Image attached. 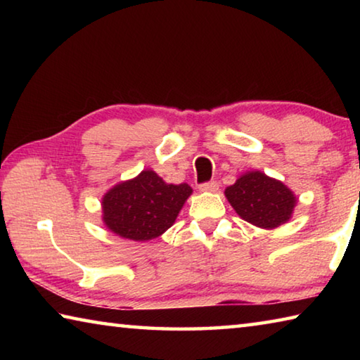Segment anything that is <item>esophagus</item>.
<instances>
[{"mask_svg": "<svg viewBox=\"0 0 360 360\" xmlns=\"http://www.w3.org/2000/svg\"><path fill=\"white\" fill-rule=\"evenodd\" d=\"M219 184L216 181H211V182H205V184L200 186V191L202 192H217Z\"/></svg>", "mask_w": 360, "mask_h": 360, "instance_id": "1", "label": "esophagus"}]
</instances>
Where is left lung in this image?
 I'll return each mask as SVG.
<instances>
[{
    "label": "left lung",
    "mask_w": 360,
    "mask_h": 360,
    "mask_svg": "<svg viewBox=\"0 0 360 360\" xmlns=\"http://www.w3.org/2000/svg\"><path fill=\"white\" fill-rule=\"evenodd\" d=\"M224 193L236 214L265 230L289 222L297 205L295 193L283 181L270 178L259 169L243 173Z\"/></svg>",
    "instance_id": "1"
}]
</instances>
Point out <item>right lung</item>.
Instances as JSON below:
<instances>
[{"instance_id": "1", "label": "right lung", "mask_w": 360, "mask_h": 360, "mask_svg": "<svg viewBox=\"0 0 360 360\" xmlns=\"http://www.w3.org/2000/svg\"><path fill=\"white\" fill-rule=\"evenodd\" d=\"M192 187L169 184L154 169L120 181L101 198V221L114 235L131 241L158 238L174 224Z\"/></svg>"}]
</instances>
